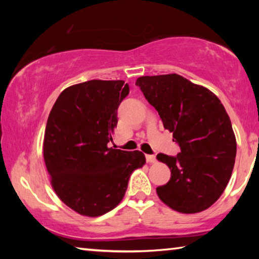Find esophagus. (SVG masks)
<instances>
[{
  "instance_id": "1",
  "label": "esophagus",
  "mask_w": 259,
  "mask_h": 259,
  "mask_svg": "<svg viewBox=\"0 0 259 259\" xmlns=\"http://www.w3.org/2000/svg\"><path fill=\"white\" fill-rule=\"evenodd\" d=\"M146 161L148 162V163H155V156L154 155H146Z\"/></svg>"
}]
</instances>
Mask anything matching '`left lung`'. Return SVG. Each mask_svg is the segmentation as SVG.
<instances>
[{
  "instance_id": "obj_1",
  "label": "left lung",
  "mask_w": 259,
  "mask_h": 259,
  "mask_svg": "<svg viewBox=\"0 0 259 259\" xmlns=\"http://www.w3.org/2000/svg\"><path fill=\"white\" fill-rule=\"evenodd\" d=\"M172 133L181 152L156 159L171 171L170 181L156 188L164 204L182 213H196L216 202L230 182L236 139L229 114L207 88L178 74L140 76L136 81Z\"/></svg>"
}]
</instances>
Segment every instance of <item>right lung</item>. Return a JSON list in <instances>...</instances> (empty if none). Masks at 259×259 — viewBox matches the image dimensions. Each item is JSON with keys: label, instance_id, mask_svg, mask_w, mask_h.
I'll return each mask as SVG.
<instances>
[{"label": "right lung", "instance_id": "obj_1", "mask_svg": "<svg viewBox=\"0 0 259 259\" xmlns=\"http://www.w3.org/2000/svg\"><path fill=\"white\" fill-rule=\"evenodd\" d=\"M129 94L122 80H91L65 89L47 121L43 157L57 196L74 211L98 217L125 194L136 169L145 164L140 151L109 147L117 107Z\"/></svg>", "mask_w": 259, "mask_h": 259}]
</instances>
